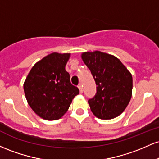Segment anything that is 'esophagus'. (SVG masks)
I'll list each match as a JSON object with an SVG mask.
<instances>
[{
  "instance_id": "1",
  "label": "esophagus",
  "mask_w": 159,
  "mask_h": 159,
  "mask_svg": "<svg viewBox=\"0 0 159 159\" xmlns=\"http://www.w3.org/2000/svg\"><path fill=\"white\" fill-rule=\"evenodd\" d=\"M78 89H79L80 93H83V87H82V85L81 84H80L78 86Z\"/></svg>"
}]
</instances>
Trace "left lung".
<instances>
[{"label": "left lung", "instance_id": "8db88e82", "mask_svg": "<svg viewBox=\"0 0 159 159\" xmlns=\"http://www.w3.org/2000/svg\"><path fill=\"white\" fill-rule=\"evenodd\" d=\"M96 87V96L88 100L96 117L111 120L125 111L132 94V76L122 62L111 54L99 51L81 54Z\"/></svg>", "mask_w": 159, "mask_h": 159}]
</instances>
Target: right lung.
<instances>
[{"label":"right lung","mask_w":159,"mask_h":159,"mask_svg":"<svg viewBox=\"0 0 159 159\" xmlns=\"http://www.w3.org/2000/svg\"><path fill=\"white\" fill-rule=\"evenodd\" d=\"M70 55L54 52L45 56L35 63L25 79L24 91L27 103L43 119H61L79 93L65 69Z\"/></svg>","instance_id":"1"}]
</instances>
